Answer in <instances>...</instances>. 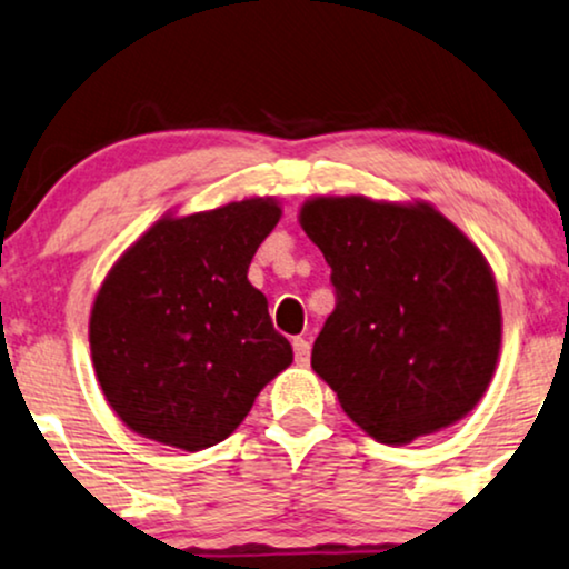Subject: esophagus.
Masks as SVG:
<instances>
[{
	"instance_id": "esophagus-1",
	"label": "esophagus",
	"mask_w": 569,
	"mask_h": 569,
	"mask_svg": "<svg viewBox=\"0 0 569 569\" xmlns=\"http://www.w3.org/2000/svg\"><path fill=\"white\" fill-rule=\"evenodd\" d=\"M292 350H296L298 367H308V361H311V346H308V340L296 338V340H292Z\"/></svg>"
}]
</instances>
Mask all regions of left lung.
Returning a JSON list of instances; mask_svg holds the SVG:
<instances>
[{
  "label": "left lung",
  "instance_id": "left-lung-1",
  "mask_svg": "<svg viewBox=\"0 0 569 569\" xmlns=\"http://www.w3.org/2000/svg\"><path fill=\"white\" fill-rule=\"evenodd\" d=\"M298 221L338 292L311 367L388 446L465 419L493 380L501 303L478 244L425 200L317 198Z\"/></svg>",
  "mask_w": 569,
  "mask_h": 569
}]
</instances>
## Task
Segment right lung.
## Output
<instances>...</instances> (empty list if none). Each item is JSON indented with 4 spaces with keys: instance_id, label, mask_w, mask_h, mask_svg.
Instances as JSON below:
<instances>
[{
    "instance_id": "add662e5",
    "label": "right lung",
    "mask_w": 569,
    "mask_h": 569,
    "mask_svg": "<svg viewBox=\"0 0 569 569\" xmlns=\"http://www.w3.org/2000/svg\"><path fill=\"white\" fill-rule=\"evenodd\" d=\"M277 198L168 210L123 250L97 290L89 348L118 419L156 443L202 451L229 438L258 392L292 363L269 300L248 282Z\"/></svg>"
}]
</instances>
